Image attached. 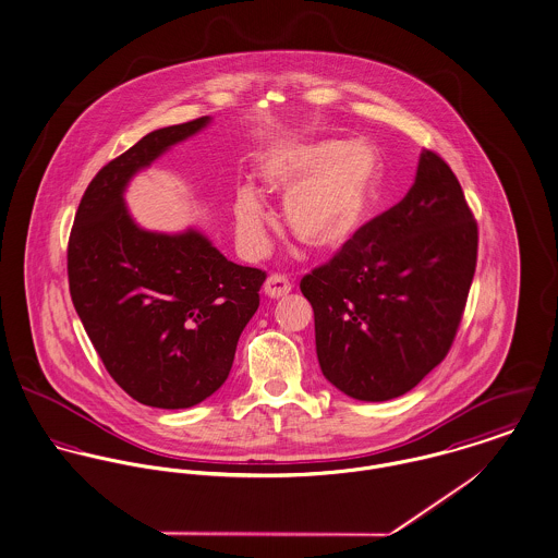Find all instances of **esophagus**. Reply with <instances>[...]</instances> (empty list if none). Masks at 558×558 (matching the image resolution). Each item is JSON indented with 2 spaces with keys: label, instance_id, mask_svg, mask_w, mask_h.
I'll return each instance as SVG.
<instances>
[{
  "label": "esophagus",
  "instance_id": "obj_1",
  "mask_svg": "<svg viewBox=\"0 0 558 558\" xmlns=\"http://www.w3.org/2000/svg\"><path fill=\"white\" fill-rule=\"evenodd\" d=\"M264 292H266V296L270 298L288 296V294L292 292V283H290L288 277L275 272V275H270V277L266 279Z\"/></svg>",
  "mask_w": 558,
  "mask_h": 558
}]
</instances>
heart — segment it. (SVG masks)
Segmentation results:
<instances>
[{"label": "heart", "instance_id": "b5f03b06", "mask_svg": "<svg viewBox=\"0 0 558 558\" xmlns=\"http://www.w3.org/2000/svg\"><path fill=\"white\" fill-rule=\"evenodd\" d=\"M264 186L286 194L283 220L294 239L317 254L342 250L364 222L378 182V156L368 144L315 140L283 144L262 156ZM234 226L243 250L268 247V211L254 187L236 190Z\"/></svg>", "mask_w": 558, "mask_h": 558}]
</instances>
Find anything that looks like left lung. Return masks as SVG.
<instances>
[{"label":"left lung","mask_w":558,"mask_h":558,"mask_svg":"<svg viewBox=\"0 0 558 558\" xmlns=\"http://www.w3.org/2000/svg\"><path fill=\"white\" fill-rule=\"evenodd\" d=\"M476 256L478 223L461 184L423 149L409 194L300 281L324 376L364 402L416 387L452 347Z\"/></svg>","instance_id":"left-lung-1"}]
</instances>
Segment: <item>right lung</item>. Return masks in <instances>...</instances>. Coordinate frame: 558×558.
I'll use <instances>...</instances> for the list:
<instances>
[{
	"instance_id": "obj_1",
	"label": "right lung",
	"mask_w": 558,
	"mask_h": 558,
	"mask_svg": "<svg viewBox=\"0 0 558 558\" xmlns=\"http://www.w3.org/2000/svg\"><path fill=\"white\" fill-rule=\"evenodd\" d=\"M209 116L151 131L84 190L68 243L75 313L113 380L154 409H190L218 391L266 272L239 266L196 230L158 234L131 220L129 180Z\"/></svg>"
}]
</instances>
